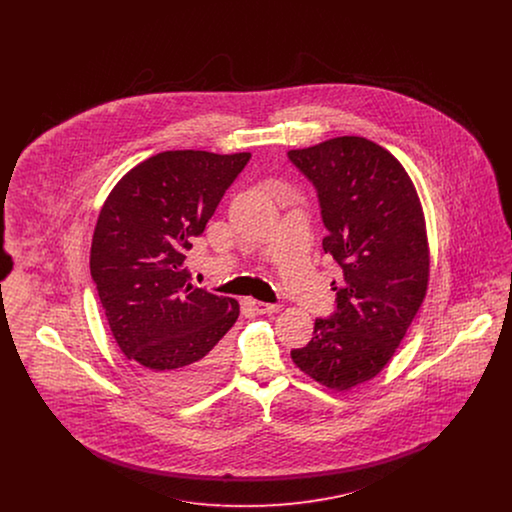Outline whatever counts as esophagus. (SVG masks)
Here are the masks:
<instances>
[{
	"label": "esophagus",
	"mask_w": 512,
	"mask_h": 512,
	"mask_svg": "<svg viewBox=\"0 0 512 512\" xmlns=\"http://www.w3.org/2000/svg\"><path fill=\"white\" fill-rule=\"evenodd\" d=\"M249 305L253 307V311L257 315H270V313L278 311V305H270V303H263V301H257V299H249Z\"/></svg>",
	"instance_id": "1"
}]
</instances>
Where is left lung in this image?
<instances>
[{
    "mask_svg": "<svg viewBox=\"0 0 512 512\" xmlns=\"http://www.w3.org/2000/svg\"><path fill=\"white\" fill-rule=\"evenodd\" d=\"M288 157L318 190L328 228L322 247L341 267L332 282L338 311L315 320L293 363L328 390H353L390 363L428 292L422 203L405 167L363 136L290 149Z\"/></svg>",
    "mask_w": 512,
    "mask_h": 512,
    "instance_id": "8db88e82",
    "label": "left lung"
}]
</instances>
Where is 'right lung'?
<instances>
[{
    "label": "right lung",
    "mask_w": 512,
    "mask_h": 512,
    "mask_svg": "<svg viewBox=\"0 0 512 512\" xmlns=\"http://www.w3.org/2000/svg\"><path fill=\"white\" fill-rule=\"evenodd\" d=\"M249 157L157 153L126 172L99 211L90 272L101 307L124 357L165 397H197L226 368L222 338L240 303L194 288L184 259Z\"/></svg>",
    "instance_id": "1"
}]
</instances>
